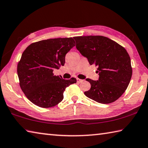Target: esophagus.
Masks as SVG:
<instances>
[{
	"instance_id": "34e87169",
	"label": "esophagus",
	"mask_w": 148,
	"mask_h": 148,
	"mask_svg": "<svg viewBox=\"0 0 148 148\" xmlns=\"http://www.w3.org/2000/svg\"><path fill=\"white\" fill-rule=\"evenodd\" d=\"M77 81L78 83H81L84 81V80H82V79H77Z\"/></svg>"
}]
</instances>
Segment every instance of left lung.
Returning a JSON list of instances; mask_svg holds the SVG:
<instances>
[{"label":"left lung","instance_id":"left-lung-1","mask_svg":"<svg viewBox=\"0 0 148 148\" xmlns=\"http://www.w3.org/2000/svg\"><path fill=\"white\" fill-rule=\"evenodd\" d=\"M76 48L90 65L97 66L98 80L87 79L90 90L86 97L101 104L115 102L129 85L132 68L129 54L124 47L103 36L75 37Z\"/></svg>","mask_w":148,"mask_h":148}]
</instances>
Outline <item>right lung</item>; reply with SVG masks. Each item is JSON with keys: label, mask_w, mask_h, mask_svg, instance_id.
<instances>
[{"label": "right lung", "mask_w": 148, "mask_h": 148, "mask_svg": "<svg viewBox=\"0 0 148 148\" xmlns=\"http://www.w3.org/2000/svg\"><path fill=\"white\" fill-rule=\"evenodd\" d=\"M75 46L72 37L50 38L31 44L17 65L19 84L31 102L41 108H51L64 99V91L75 78L63 79L53 73L65 64L67 53Z\"/></svg>", "instance_id": "obj_1"}]
</instances>
